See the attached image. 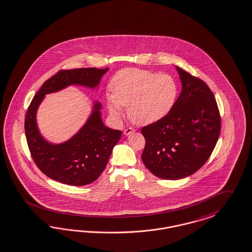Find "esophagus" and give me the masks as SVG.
Here are the masks:
<instances>
[{
	"label": "esophagus",
	"mask_w": 252,
	"mask_h": 252,
	"mask_svg": "<svg viewBox=\"0 0 252 252\" xmlns=\"http://www.w3.org/2000/svg\"><path fill=\"white\" fill-rule=\"evenodd\" d=\"M132 132H134V129H132V128H127V129H125L124 130V134L125 135H130L131 134Z\"/></svg>",
	"instance_id": "obj_1"
}]
</instances>
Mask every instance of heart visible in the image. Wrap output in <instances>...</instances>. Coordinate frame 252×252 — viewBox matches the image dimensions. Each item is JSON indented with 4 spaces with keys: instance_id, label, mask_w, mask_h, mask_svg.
I'll use <instances>...</instances> for the list:
<instances>
[{
    "instance_id": "obj_1",
    "label": "heart",
    "mask_w": 252,
    "mask_h": 252,
    "mask_svg": "<svg viewBox=\"0 0 252 252\" xmlns=\"http://www.w3.org/2000/svg\"><path fill=\"white\" fill-rule=\"evenodd\" d=\"M112 94L107 106L113 119L119 120L122 106L128 105L130 120L148 125L165 119L177 103L179 86L172 75L128 68L113 77Z\"/></svg>"
}]
</instances>
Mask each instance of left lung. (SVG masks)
<instances>
[{"instance_id": "obj_1", "label": "left lung", "mask_w": 252, "mask_h": 252, "mask_svg": "<svg viewBox=\"0 0 252 252\" xmlns=\"http://www.w3.org/2000/svg\"><path fill=\"white\" fill-rule=\"evenodd\" d=\"M181 94L167 117L142 128V160L156 177L180 179L194 174L210 157L220 133L214 94L203 80L176 67Z\"/></svg>"}]
</instances>
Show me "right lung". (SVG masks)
<instances>
[{
  "mask_svg": "<svg viewBox=\"0 0 252 252\" xmlns=\"http://www.w3.org/2000/svg\"><path fill=\"white\" fill-rule=\"evenodd\" d=\"M108 68L61 70L42 85L33 97L25 118V133L31 155L37 167L49 178L71 186H84L103 173L122 130L104 126L102 104L94 103L92 115L84 126L64 143L52 144L38 130L36 112L46 94L60 92L71 85L96 88Z\"/></svg>",
  "mask_w": 252,
  "mask_h": 252,
  "instance_id": "right-lung-1",
  "label": "right lung"
}]
</instances>
